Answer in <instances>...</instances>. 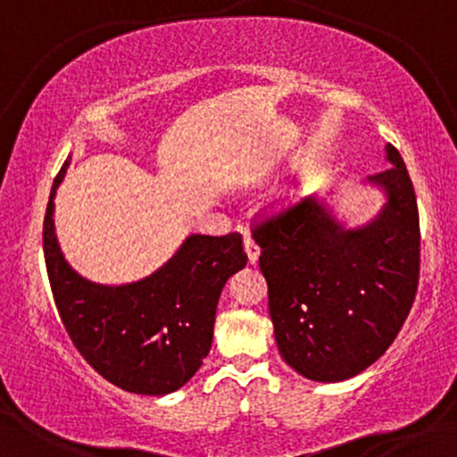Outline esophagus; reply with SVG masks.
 Masks as SVG:
<instances>
[{
	"label": "esophagus",
	"instance_id": "esophagus-1",
	"mask_svg": "<svg viewBox=\"0 0 457 457\" xmlns=\"http://www.w3.org/2000/svg\"><path fill=\"white\" fill-rule=\"evenodd\" d=\"M245 251H246V258H249V264H255L260 258V246L255 245V240L251 236H245Z\"/></svg>",
	"mask_w": 457,
	"mask_h": 457
}]
</instances>
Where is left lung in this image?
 I'll return each instance as SVG.
<instances>
[{"mask_svg":"<svg viewBox=\"0 0 457 457\" xmlns=\"http://www.w3.org/2000/svg\"><path fill=\"white\" fill-rule=\"evenodd\" d=\"M370 176L385 188L378 217L345 229L318 199L283 208L253 225L269 283L277 348L309 380L342 382L378 361L397 337L419 283V211L400 152Z\"/></svg>","mask_w":457,"mask_h":457,"instance_id":"obj_1","label":"left lung"}]
</instances>
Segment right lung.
<instances>
[{"label": "right lung", "mask_w": 457, "mask_h": 457, "mask_svg": "<svg viewBox=\"0 0 457 457\" xmlns=\"http://www.w3.org/2000/svg\"><path fill=\"white\" fill-rule=\"evenodd\" d=\"M51 187L43 249L51 292L75 348L104 380L139 395H165L193 378L211 353L217 303L229 275L246 264L243 236L193 234L162 269L127 286L83 279L62 255Z\"/></svg>", "instance_id": "1"}]
</instances>
